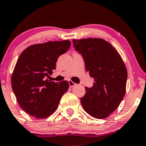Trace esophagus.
<instances>
[{
    "label": "esophagus",
    "instance_id": "1",
    "mask_svg": "<svg viewBox=\"0 0 146 146\" xmlns=\"http://www.w3.org/2000/svg\"><path fill=\"white\" fill-rule=\"evenodd\" d=\"M68 83H69V86H70V87H73V86H75L76 85V83L73 82L72 81H69Z\"/></svg>",
    "mask_w": 146,
    "mask_h": 146
}]
</instances>
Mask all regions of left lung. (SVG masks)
Returning a JSON list of instances; mask_svg holds the SVG:
<instances>
[{"label":"left lung","instance_id":"8db88e82","mask_svg":"<svg viewBox=\"0 0 146 146\" xmlns=\"http://www.w3.org/2000/svg\"><path fill=\"white\" fill-rule=\"evenodd\" d=\"M73 43L84 59L86 70L94 79L92 87H85L81 106L92 117L107 118L125 94L127 71L124 62L115 48L103 39H73Z\"/></svg>","mask_w":146,"mask_h":146}]
</instances>
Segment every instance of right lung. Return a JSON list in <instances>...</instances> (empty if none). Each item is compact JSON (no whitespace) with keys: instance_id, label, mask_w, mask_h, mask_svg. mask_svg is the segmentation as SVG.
Wrapping results in <instances>:
<instances>
[{"instance_id":"obj_1","label":"right lung","mask_w":146,"mask_h":146,"mask_svg":"<svg viewBox=\"0 0 146 146\" xmlns=\"http://www.w3.org/2000/svg\"><path fill=\"white\" fill-rule=\"evenodd\" d=\"M70 47L68 40L49 41L27 47L19 55L11 76V86L19 106L29 115L44 119L56 111L69 83L46 78L55 70L58 57Z\"/></svg>"}]
</instances>
